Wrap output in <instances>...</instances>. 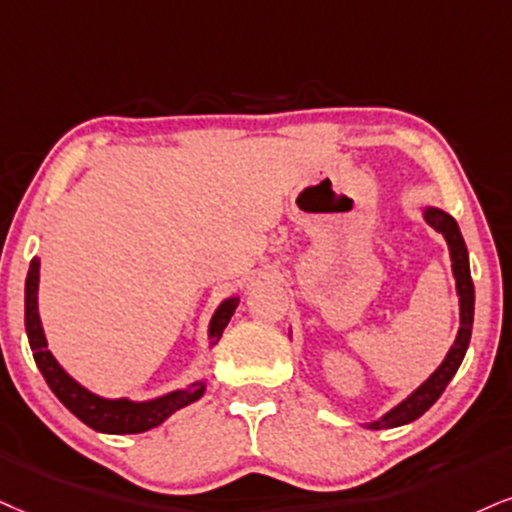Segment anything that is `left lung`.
I'll use <instances>...</instances> for the list:
<instances>
[{
  "mask_svg": "<svg viewBox=\"0 0 512 512\" xmlns=\"http://www.w3.org/2000/svg\"><path fill=\"white\" fill-rule=\"evenodd\" d=\"M422 218L425 223L434 227V230L441 232L449 244L451 254V270L453 277H456V292H458V306H460V327L456 334V342L446 353V358L441 361L437 370L427 377L425 382L420 384L413 394L406 396L399 406H394L382 418L365 422L368 430H391V427L408 425V422L418 420L422 413H427L441 394H444L446 384L453 380L460 363H463L465 351H468L470 337H472V318H475V285H472L470 277V258H468V246H465V239L460 235V227L456 220H453L449 213L441 211V208L425 206L422 208Z\"/></svg>",
  "mask_w": 512,
  "mask_h": 512,
  "instance_id": "left-lung-1",
  "label": "left lung"
}]
</instances>
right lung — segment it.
I'll list each match as a JSON object with an SVG mask.
<instances>
[{
  "label": "right lung",
  "instance_id": "1",
  "mask_svg": "<svg viewBox=\"0 0 512 512\" xmlns=\"http://www.w3.org/2000/svg\"><path fill=\"white\" fill-rule=\"evenodd\" d=\"M37 289H40V258L30 261L28 277H25V332H28L33 358L40 368L42 377L47 380L49 389L54 391L56 399L66 406L75 418L85 422L92 430L104 434H140L159 427L163 420H168L175 410L189 406L201 399L206 391V382L197 380L187 389H175L170 394L156 396L149 401H130V399H104V396L92 394L90 389L75 382L66 370L61 368L54 353L49 351L47 337H44L40 311H37ZM239 306L237 296H230L216 308L211 323H208V339L211 346L218 344L223 337L232 313Z\"/></svg>",
  "mask_w": 512,
  "mask_h": 512
}]
</instances>
